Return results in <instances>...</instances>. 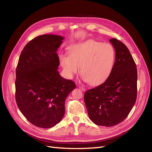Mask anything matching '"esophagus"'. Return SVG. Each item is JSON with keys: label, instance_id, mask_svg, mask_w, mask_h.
<instances>
[{"label": "esophagus", "instance_id": "obj_1", "mask_svg": "<svg viewBox=\"0 0 152 152\" xmlns=\"http://www.w3.org/2000/svg\"><path fill=\"white\" fill-rule=\"evenodd\" d=\"M78 87H79V88H80V89H81L82 91H85V90H86V88H85L83 86H78Z\"/></svg>", "mask_w": 152, "mask_h": 152}]
</instances>
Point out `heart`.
I'll return each mask as SVG.
<instances>
[{"mask_svg": "<svg viewBox=\"0 0 152 152\" xmlns=\"http://www.w3.org/2000/svg\"><path fill=\"white\" fill-rule=\"evenodd\" d=\"M116 53L110 44L94 40L85 41L71 47L69 56L60 55V61L66 74H77L80 66V74L91 86L104 82L113 70Z\"/></svg>", "mask_w": 152, "mask_h": 152, "instance_id": "1", "label": "heart"}]
</instances>
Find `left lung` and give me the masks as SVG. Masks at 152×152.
Wrapping results in <instances>:
<instances>
[{"label": "left lung", "instance_id": "8db88e82", "mask_svg": "<svg viewBox=\"0 0 152 152\" xmlns=\"http://www.w3.org/2000/svg\"><path fill=\"white\" fill-rule=\"evenodd\" d=\"M115 53L113 70L105 82L84 94L90 119L97 125L112 126L128 116L137 100V70L129 48L111 39Z\"/></svg>", "mask_w": 152, "mask_h": 152}]
</instances>
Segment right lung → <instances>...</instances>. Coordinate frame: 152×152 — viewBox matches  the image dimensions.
<instances>
[{"label": "right lung", "instance_id": "right-lung-1", "mask_svg": "<svg viewBox=\"0 0 152 152\" xmlns=\"http://www.w3.org/2000/svg\"><path fill=\"white\" fill-rule=\"evenodd\" d=\"M64 37L46 34L24 47L16 69L15 100L27 120L40 128L49 129L65 114V102L76 85L60 75L57 53Z\"/></svg>", "mask_w": 152, "mask_h": 152}]
</instances>
